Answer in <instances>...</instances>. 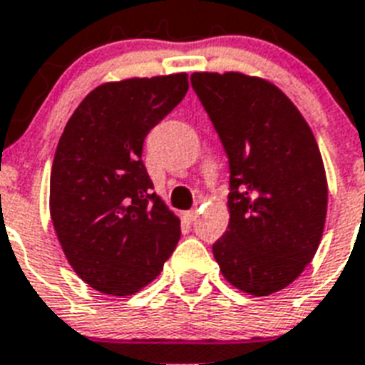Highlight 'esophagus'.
<instances>
[{"instance_id": "1", "label": "esophagus", "mask_w": 365, "mask_h": 365, "mask_svg": "<svg viewBox=\"0 0 365 365\" xmlns=\"http://www.w3.org/2000/svg\"><path fill=\"white\" fill-rule=\"evenodd\" d=\"M197 210H189V212H185L183 213V217L187 219V221H195V219H197Z\"/></svg>"}]
</instances>
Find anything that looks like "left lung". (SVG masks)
I'll return each mask as SVG.
<instances>
[{"label":"left lung","mask_w":365,"mask_h":365,"mask_svg":"<svg viewBox=\"0 0 365 365\" xmlns=\"http://www.w3.org/2000/svg\"><path fill=\"white\" fill-rule=\"evenodd\" d=\"M191 86L229 157L230 219L213 257L236 289L277 292L309 264L324 230L328 185L315 136L266 80L192 73Z\"/></svg>","instance_id":"obj_1"}]
</instances>
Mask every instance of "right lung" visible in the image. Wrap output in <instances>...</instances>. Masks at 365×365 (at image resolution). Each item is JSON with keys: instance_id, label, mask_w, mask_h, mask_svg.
<instances>
[{"instance_id": "add662e5", "label": "right lung", "mask_w": 365, "mask_h": 365, "mask_svg": "<svg viewBox=\"0 0 365 365\" xmlns=\"http://www.w3.org/2000/svg\"><path fill=\"white\" fill-rule=\"evenodd\" d=\"M187 75L108 82L67 121L50 174V215L78 277L133 294L153 281L180 240V219L142 163L148 133L180 105Z\"/></svg>"}]
</instances>
